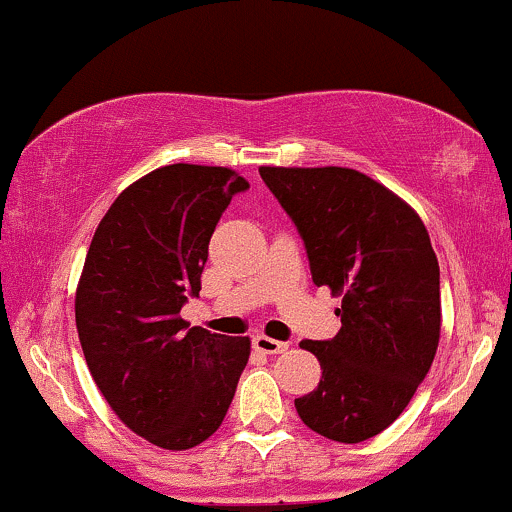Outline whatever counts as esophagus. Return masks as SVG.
Returning <instances> with one entry per match:
<instances>
[{"label": "esophagus", "instance_id": "34e87169", "mask_svg": "<svg viewBox=\"0 0 512 512\" xmlns=\"http://www.w3.org/2000/svg\"><path fill=\"white\" fill-rule=\"evenodd\" d=\"M254 348L261 350V353L266 355H275V353H283V350H287V343L283 341H275V338L271 336H254Z\"/></svg>", "mask_w": 512, "mask_h": 512}]
</instances>
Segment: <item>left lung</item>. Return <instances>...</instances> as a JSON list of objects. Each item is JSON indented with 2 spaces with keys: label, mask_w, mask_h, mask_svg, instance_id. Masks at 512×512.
<instances>
[{
  "label": "left lung",
  "mask_w": 512,
  "mask_h": 512,
  "mask_svg": "<svg viewBox=\"0 0 512 512\" xmlns=\"http://www.w3.org/2000/svg\"><path fill=\"white\" fill-rule=\"evenodd\" d=\"M292 217L312 280L341 297V331L302 341L317 389L295 399L304 426L363 442L392 426L433 365L440 341V266L418 212L380 181L343 166H261Z\"/></svg>",
  "instance_id": "obj_1"
}]
</instances>
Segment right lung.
I'll return each mask as SVG.
<instances>
[{
  "label": "right lung",
  "instance_id": "add662e5",
  "mask_svg": "<svg viewBox=\"0 0 512 512\" xmlns=\"http://www.w3.org/2000/svg\"><path fill=\"white\" fill-rule=\"evenodd\" d=\"M246 188L225 166L149 171L108 208L86 254L74 300L86 365L120 421L164 450H191L220 428L249 363V338L181 319L212 232Z\"/></svg>",
  "mask_w": 512,
  "mask_h": 512
}]
</instances>
